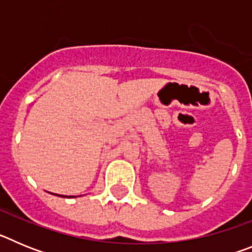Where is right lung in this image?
<instances>
[{"instance_id":"obj_1","label":"right lung","mask_w":252,"mask_h":252,"mask_svg":"<svg viewBox=\"0 0 252 252\" xmlns=\"http://www.w3.org/2000/svg\"><path fill=\"white\" fill-rule=\"evenodd\" d=\"M55 195H58V197H64V198H74V195H69V197H68V195H60V194H55Z\"/></svg>"}]
</instances>
